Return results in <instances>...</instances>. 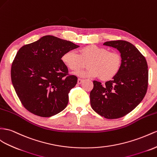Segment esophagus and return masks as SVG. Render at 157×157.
Instances as JSON below:
<instances>
[{
	"label": "esophagus",
	"instance_id": "1",
	"mask_svg": "<svg viewBox=\"0 0 157 157\" xmlns=\"http://www.w3.org/2000/svg\"><path fill=\"white\" fill-rule=\"evenodd\" d=\"M83 79L78 78V84H81L83 82Z\"/></svg>",
	"mask_w": 157,
	"mask_h": 157
}]
</instances>
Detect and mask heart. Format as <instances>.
I'll use <instances>...</instances> for the list:
<instances>
[{
    "mask_svg": "<svg viewBox=\"0 0 157 157\" xmlns=\"http://www.w3.org/2000/svg\"><path fill=\"white\" fill-rule=\"evenodd\" d=\"M62 62L68 69L78 71L86 66V70L79 71L80 77H99L101 81H108L118 74L122 66V57L117 52H109L106 48L87 45L79 50V54L73 50L64 53Z\"/></svg>",
    "mask_w": 157,
    "mask_h": 157,
    "instance_id": "heart-1",
    "label": "heart"
}]
</instances>
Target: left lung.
Returning a JSON list of instances; mask_svg holds the SVG:
<instances>
[{
  "mask_svg": "<svg viewBox=\"0 0 157 157\" xmlns=\"http://www.w3.org/2000/svg\"><path fill=\"white\" fill-rule=\"evenodd\" d=\"M103 44L120 52L122 66L118 74L104 85L94 81L90 103L92 109L102 117L118 119L133 110L145 95L148 81L147 62L130 42L113 40Z\"/></svg>",
  "mask_w": 157,
  "mask_h": 157,
  "instance_id": "8db88e82",
  "label": "left lung"
}]
</instances>
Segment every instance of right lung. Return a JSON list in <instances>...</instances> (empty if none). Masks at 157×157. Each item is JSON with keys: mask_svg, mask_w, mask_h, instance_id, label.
Masks as SVG:
<instances>
[{"mask_svg": "<svg viewBox=\"0 0 157 157\" xmlns=\"http://www.w3.org/2000/svg\"><path fill=\"white\" fill-rule=\"evenodd\" d=\"M53 36L20 48L11 66V80L22 105L42 117L58 114L66 107L68 94L78 82L62 62L66 52L78 48Z\"/></svg>", "mask_w": 157, "mask_h": 157, "instance_id": "right-lung-1", "label": "right lung"}]
</instances>
